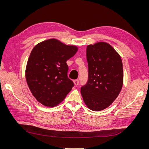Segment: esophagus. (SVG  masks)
I'll list each match as a JSON object with an SVG mask.
<instances>
[{
	"label": "esophagus",
	"mask_w": 149,
	"mask_h": 149,
	"mask_svg": "<svg viewBox=\"0 0 149 149\" xmlns=\"http://www.w3.org/2000/svg\"><path fill=\"white\" fill-rule=\"evenodd\" d=\"M73 82H74V85L76 86H77L79 84V81L78 79L74 80Z\"/></svg>",
	"instance_id": "obj_1"
}]
</instances>
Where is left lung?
Here are the masks:
<instances>
[{"label":"left lung","mask_w":149,"mask_h":149,"mask_svg":"<svg viewBox=\"0 0 149 149\" xmlns=\"http://www.w3.org/2000/svg\"><path fill=\"white\" fill-rule=\"evenodd\" d=\"M88 80L81 94L89 109L100 111L109 107L123 84V66L119 53L109 43L98 42L86 48Z\"/></svg>","instance_id":"obj_1"}]
</instances>
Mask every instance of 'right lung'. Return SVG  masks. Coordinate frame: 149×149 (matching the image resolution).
<instances>
[{
    "label": "right lung",
    "instance_id": "right-lung-1",
    "mask_svg": "<svg viewBox=\"0 0 149 149\" xmlns=\"http://www.w3.org/2000/svg\"><path fill=\"white\" fill-rule=\"evenodd\" d=\"M78 49L52 38L38 43L31 50L26 66V81L31 94L43 106L58 105L73 87L67 76L66 61Z\"/></svg>",
    "mask_w": 149,
    "mask_h": 149
}]
</instances>
